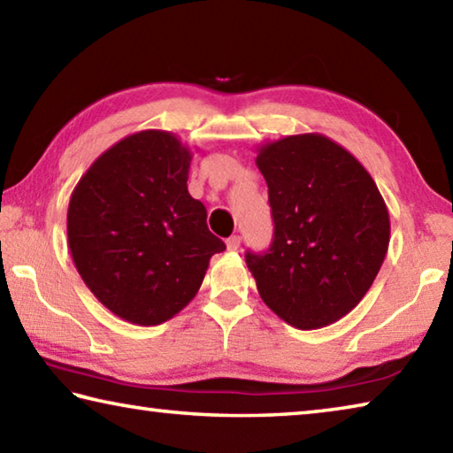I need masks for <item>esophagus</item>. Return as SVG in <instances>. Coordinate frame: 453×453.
I'll list each match as a JSON object with an SVG mask.
<instances>
[{"label": "esophagus", "instance_id": "34e87169", "mask_svg": "<svg viewBox=\"0 0 453 453\" xmlns=\"http://www.w3.org/2000/svg\"><path fill=\"white\" fill-rule=\"evenodd\" d=\"M226 245H227V250H229V251H235V250L240 248V245H242V237H240V235H232V237H227Z\"/></svg>", "mask_w": 453, "mask_h": 453}]
</instances>
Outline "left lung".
Segmentation results:
<instances>
[{"label": "left lung", "mask_w": 453, "mask_h": 453, "mask_svg": "<svg viewBox=\"0 0 453 453\" xmlns=\"http://www.w3.org/2000/svg\"><path fill=\"white\" fill-rule=\"evenodd\" d=\"M256 164L273 219L270 250L245 254L259 296L294 327L334 324L362 302L386 257V202L365 167L321 134L265 143Z\"/></svg>", "instance_id": "8db88e82"}]
</instances>
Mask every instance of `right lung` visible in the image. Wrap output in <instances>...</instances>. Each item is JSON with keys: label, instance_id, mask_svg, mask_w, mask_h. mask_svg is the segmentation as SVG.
<instances>
[{"label": "right lung", "instance_id": "add662e5", "mask_svg": "<svg viewBox=\"0 0 453 453\" xmlns=\"http://www.w3.org/2000/svg\"><path fill=\"white\" fill-rule=\"evenodd\" d=\"M191 153L145 129L104 151L75 186L67 243L81 280L118 318L159 326L194 300L213 254L203 203L189 196Z\"/></svg>", "mask_w": 453, "mask_h": 453}]
</instances>
